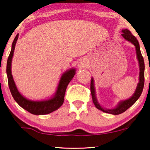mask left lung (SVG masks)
Here are the masks:
<instances>
[{
    "label": "left lung",
    "instance_id": "obj_1",
    "mask_svg": "<svg viewBox=\"0 0 150 150\" xmlns=\"http://www.w3.org/2000/svg\"><path fill=\"white\" fill-rule=\"evenodd\" d=\"M122 32L123 33L122 34V36H123V37L125 38L127 40L133 43L134 46H135L137 56L139 64V70H140V71H139V82L137 84V86L135 92H134L133 95L129 99H127V100L120 102V103L118 104V105L117 106L116 108H114V109H111V110L104 109L103 108H102L101 106L99 105V104L98 103V102H97V101L96 97H95L94 82H93L94 81H93V78H91V95H92L93 101L95 104V107H96L98 110H101L102 112L108 113V114H114V115H118V114H122V113L125 112L126 110L129 109L131 106L133 105V104L137 101V100L139 98L141 95H142V93L143 91V89H144V86L145 64H144V57H143L142 53H141V51H140L139 44L138 40H137L135 36H133L129 30H127V29L122 30Z\"/></svg>",
    "mask_w": 150,
    "mask_h": 150
}]
</instances>
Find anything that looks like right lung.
I'll use <instances>...</instances> for the list:
<instances>
[{
  "mask_svg": "<svg viewBox=\"0 0 150 150\" xmlns=\"http://www.w3.org/2000/svg\"><path fill=\"white\" fill-rule=\"evenodd\" d=\"M19 34H17L12 44L11 51L10 52L7 59L6 64V74L8 78V87L13 97L15 100L23 109L27 110L28 112L35 115H44L50 114L57 110L60 106L62 105L64 101L65 93H66V88L68 86L69 82L73 79L74 76L75 75V69H71L62 76L59 85H58L57 91L55 95L53 98L47 101H30L23 97L17 90V88L15 84L14 80L13 79L11 74V61L13 55L15 46L18 38Z\"/></svg>",
  "mask_w": 150,
  "mask_h": 150,
  "instance_id": "right-lung-1",
  "label": "right lung"
}]
</instances>
